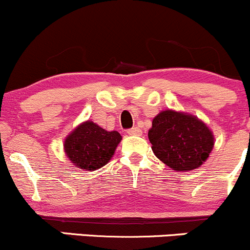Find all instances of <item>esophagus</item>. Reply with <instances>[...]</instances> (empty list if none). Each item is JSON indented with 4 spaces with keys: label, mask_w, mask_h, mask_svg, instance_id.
I'll use <instances>...</instances> for the list:
<instances>
[{
    "label": "esophagus",
    "mask_w": 250,
    "mask_h": 250,
    "mask_svg": "<svg viewBox=\"0 0 250 250\" xmlns=\"http://www.w3.org/2000/svg\"><path fill=\"white\" fill-rule=\"evenodd\" d=\"M127 133H128V134H129V135H141L140 128H138V127L130 128V129L127 130Z\"/></svg>",
    "instance_id": "1"
}]
</instances>
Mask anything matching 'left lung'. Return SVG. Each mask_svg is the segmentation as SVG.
I'll use <instances>...</instances> for the list:
<instances>
[{
  "label": "left lung",
  "instance_id": "1",
  "mask_svg": "<svg viewBox=\"0 0 250 250\" xmlns=\"http://www.w3.org/2000/svg\"><path fill=\"white\" fill-rule=\"evenodd\" d=\"M148 140L156 157L178 172L202 166L214 146L213 134L202 121L173 110L153 118Z\"/></svg>",
  "mask_w": 250,
  "mask_h": 250
}]
</instances>
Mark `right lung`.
Masks as SVG:
<instances>
[{
    "label": "right lung",
    "instance_id": "right-lung-1",
    "mask_svg": "<svg viewBox=\"0 0 250 250\" xmlns=\"http://www.w3.org/2000/svg\"><path fill=\"white\" fill-rule=\"evenodd\" d=\"M121 134L107 132L92 121L82 123L65 139L67 157L81 169L95 170L106 165L120 144Z\"/></svg>",
    "mask_w": 250,
    "mask_h": 250
}]
</instances>
